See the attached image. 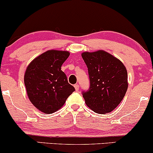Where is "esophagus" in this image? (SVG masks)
<instances>
[{"instance_id": "esophagus-1", "label": "esophagus", "mask_w": 153, "mask_h": 153, "mask_svg": "<svg viewBox=\"0 0 153 153\" xmlns=\"http://www.w3.org/2000/svg\"><path fill=\"white\" fill-rule=\"evenodd\" d=\"M75 88V91H79V88H80V86H79L78 84H75V85H74Z\"/></svg>"}]
</instances>
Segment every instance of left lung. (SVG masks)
<instances>
[{
	"mask_svg": "<svg viewBox=\"0 0 153 153\" xmlns=\"http://www.w3.org/2000/svg\"><path fill=\"white\" fill-rule=\"evenodd\" d=\"M82 57L90 79L88 90L82 92L85 104L96 113H109L121 103L127 92L126 68L119 59L103 50L83 52Z\"/></svg>",
	"mask_w": 153,
	"mask_h": 153,
	"instance_id": "left-lung-1",
	"label": "left lung"
}]
</instances>
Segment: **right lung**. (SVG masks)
<instances>
[{"label":"right lung","mask_w":153,"mask_h":153,"mask_svg":"<svg viewBox=\"0 0 153 153\" xmlns=\"http://www.w3.org/2000/svg\"><path fill=\"white\" fill-rule=\"evenodd\" d=\"M67 51L49 50L35 58L26 68L24 84L32 104L45 114L63 106L75 88L68 83L61 66L69 57Z\"/></svg>","instance_id":"1"}]
</instances>
